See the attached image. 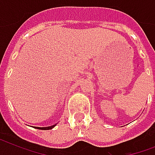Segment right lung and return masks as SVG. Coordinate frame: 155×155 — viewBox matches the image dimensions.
Instances as JSON below:
<instances>
[{
    "label": "right lung",
    "mask_w": 155,
    "mask_h": 155,
    "mask_svg": "<svg viewBox=\"0 0 155 155\" xmlns=\"http://www.w3.org/2000/svg\"><path fill=\"white\" fill-rule=\"evenodd\" d=\"M56 126V124H53V125H51V126H48V127H42V128H39V127H37L38 129H41V130H49V129H51L52 128Z\"/></svg>",
    "instance_id": "add662e5"
}]
</instances>
